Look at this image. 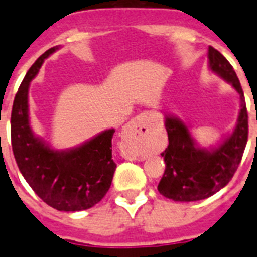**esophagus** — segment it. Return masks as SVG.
<instances>
[{
	"mask_svg": "<svg viewBox=\"0 0 257 257\" xmlns=\"http://www.w3.org/2000/svg\"><path fill=\"white\" fill-rule=\"evenodd\" d=\"M147 132H149V128H147V115L146 113H141V115L132 120L128 125H126L125 131H124V142H125V146L128 145V142L131 140L141 137V136L146 135ZM124 156L131 160L135 159V156L132 155L129 151H124Z\"/></svg>",
	"mask_w": 257,
	"mask_h": 257,
	"instance_id": "esophagus-1",
	"label": "esophagus"
}]
</instances>
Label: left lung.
<instances>
[{
	"label": "left lung",
	"mask_w": 257,
	"mask_h": 257,
	"mask_svg": "<svg viewBox=\"0 0 257 257\" xmlns=\"http://www.w3.org/2000/svg\"><path fill=\"white\" fill-rule=\"evenodd\" d=\"M209 67L233 84L239 93L240 108L233 135L213 151L198 149L187 126L175 117H166L169 145L163 151L166 171L158 190L175 202H196L209 198L229 184L240 164L248 140V113L240 82L226 58L208 48Z\"/></svg>",
	"instance_id": "obj_1"
}]
</instances>
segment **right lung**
<instances>
[{"label":"right lung","instance_id":"add662e5","mask_svg":"<svg viewBox=\"0 0 257 257\" xmlns=\"http://www.w3.org/2000/svg\"><path fill=\"white\" fill-rule=\"evenodd\" d=\"M50 48L32 64L18 89L11 110V146L23 177L48 206L64 212L91 208L107 194L116 164L113 129L70 151H54L32 135L28 117V88Z\"/></svg>","mask_w":257,"mask_h":257}]
</instances>
